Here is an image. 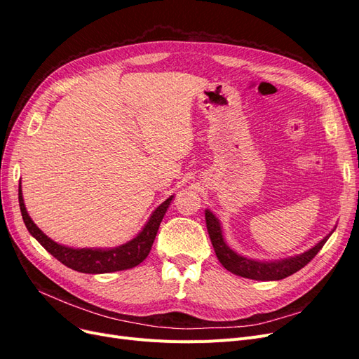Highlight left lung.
I'll list each match as a JSON object with an SVG mask.
<instances>
[{
	"label": "left lung",
	"mask_w": 359,
	"mask_h": 359,
	"mask_svg": "<svg viewBox=\"0 0 359 359\" xmlns=\"http://www.w3.org/2000/svg\"><path fill=\"white\" fill-rule=\"evenodd\" d=\"M205 220H206V229H208V235L211 238V243L214 247V252L217 257H219L220 264L227 271H231L232 274L241 276L244 278L260 280V281L281 280L295 274L297 271L306 266L310 260L319 253V250L325 245V243L328 241V238L334 232L332 231L330 235L325 236L322 241H319L316 245L301 255L280 259V260H255V259H248L238 255L224 243L220 222L210 210H205Z\"/></svg>",
	"instance_id": "1"
}]
</instances>
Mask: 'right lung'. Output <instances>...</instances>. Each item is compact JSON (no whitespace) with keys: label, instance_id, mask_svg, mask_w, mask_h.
I'll use <instances>...</instances> for the list:
<instances>
[{"label":"right lung","instance_id":"right-lung-1","mask_svg":"<svg viewBox=\"0 0 359 359\" xmlns=\"http://www.w3.org/2000/svg\"><path fill=\"white\" fill-rule=\"evenodd\" d=\"M172 198L173 196L168 198L165 202L160 203V206H157L156 211L151 214L147 224L142 227V231H140L132 241L114 248H73L55 243L39 229L28 215L22 198V190H20L19 186V206L28 232L34 236L53 257L58 259L61 264L85 274L115 273V271L130 269L139 265L140 262H144L151 247H153L158 226L169 208Z\"/></svg>","mask_w":359,"mask_h":359}]
</instances>
